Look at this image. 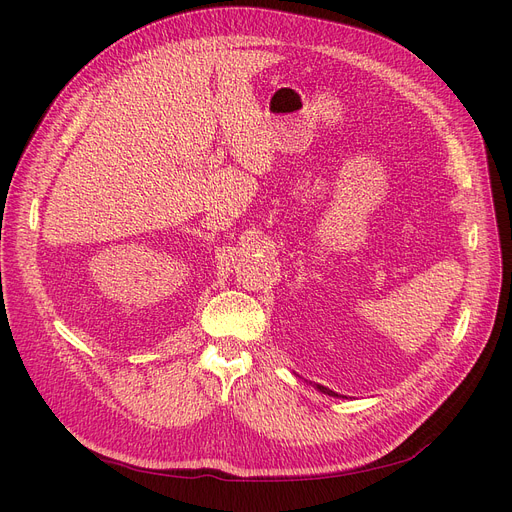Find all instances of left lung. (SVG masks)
Returning <instances> with one entry per match:
<instances>
[{
  "mask_svg": "<svg viewBox=\"0 0 512 512\" xmlns=\"http://www.w3.org/2000/svg\"><path fill=\"white\" fill-rule=\"evenodd\" d=\"M321 392H324V394H330V396H338L336 392H332V390H328V388H324V386H317Z\"/></svg>",
  "mask_w": 512,
  "mask_h": 512,
  "instance_id": "8db88e82",
  "label": "left lung"
}]
</instances>
